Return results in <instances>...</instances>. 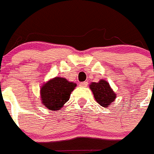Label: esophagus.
Instances as JSON below:
<instances>
[{"label":"esophagus","instance_id":"esophagus-1","mask_svg":"<svg viewBox=\"0 0 154 154\" xmlns=\"http://www.w3.org/2000/svg\"><path fill=\"white\" fill-rule=\"evenodd\" d=\"M88 85V82H84L80 83V86H82V87H86Z\"/></svg>","mask_w":154,"mask_h":154}]
</instances>
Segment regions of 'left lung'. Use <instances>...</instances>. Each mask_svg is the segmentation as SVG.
<instances>
[{
    "label": "left lung",
    "instance_id": "obj_1",
    "mask_svg": "<svg viewBox=\"0 0 154 154\" xmlns=\"http://www.w3.org/2000/svg\"><path fill=\"white\" fill-rule=\"evenodd\" d=\"M89 86L93 92L95 101L102 107L107 108L111 105L117 97L109 83L103 79H101L99 82H91Z\"/></svg>",
    "mask_w": 154,
    "mask_h": 154
}]
</instances>
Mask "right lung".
Listing matches in <instances>:
<instances>
[{"instance_id": "1", "label": "right lung", "mask_w": 154, "mask_h": 154, "mask_svg": "<svg viewBox=\"0 0 154 154\" xmlns=\"http://www.w3.org/2000/svg\"><path fill=\"white\" fill-rule=\"evenodd\" d=\"M76 86V83L69 82L63 77L52 78L41 87L40 94L42 104L50 110H60L68 102Z\"/></svg>"}]
</instances>
